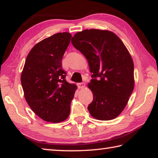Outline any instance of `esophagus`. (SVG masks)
<instances>
[{"label": "esophagus", "instance_id": "34e87169", "mask_svg": "<svg viewBox=\"0 0 158 158\" xmlns=\"http://www.w3.org/2000/svg\"><path fill=\"white\" fill-rule=\"evenodd\" d=\"M77 86H78L79 88H84L85 87V84L84 82L78 83V84H77Z\"/></svg>", "mask_w": 158, "mask_h": 158}]
</instances>
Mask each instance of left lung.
I'll list each match as a JSON object with an SVG mask.
<instances>
[{
	"instance_id": "left-lung-1",
	"label": "left lung",
	"mask_w": 158,
	"mask_h": 158,
	"mask_svg": "<svg viewBox=\"0 0 158 158\" xmlns=\"http://www.w3.org/2000/svg\"><path fill=\"white\" fill-rule=\"evenodd\" d=\"M71 42L86 58L93 73L88 87L93 100L88 111L99 120L116 118L134 88V65L127 48L108 30H83L72 37Z\"/></svg>"
}]
</instances>
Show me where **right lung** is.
<instances>
[{"instance_id": "right-lung-1", "label": "right lung", "mask_w": 158, "mask_h": 158, "mask_svg": "<svg viewBox=\"0 0 158 158\" xmlns=\"http://www.w3.org/2000/svg\"><path fill=\"white\" fill-rule=\"evenodd\" d=\"M68 32L56 33L36 44L21 73L24 95L31 110L44 121L59 123L70 114L77 89L65 80L62 58L70 42Z\"/></svg>"}]
</instances>
